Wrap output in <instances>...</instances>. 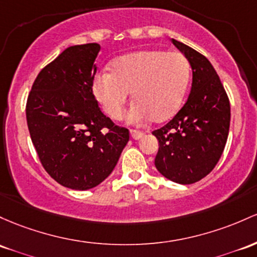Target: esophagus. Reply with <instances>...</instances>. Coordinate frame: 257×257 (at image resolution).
Instances as JSON below:
<instances>
[{"label": "esophagus", "instance_id": "34e87169", "mask_svg": "<svg viewBox=\"0 0 257 257\" xmlns=\"http://www.w3.org/2000/svg\"><path fill=\"white\" fill-rule=\"evenodd\" d=\"M131 137L133 138L134 140H139V139H142V138L144 137V133H143V132L134 131V129H132V131H131Z\"/></svg>", "mask_w": 257, "mask_h": 257}]
</instances>
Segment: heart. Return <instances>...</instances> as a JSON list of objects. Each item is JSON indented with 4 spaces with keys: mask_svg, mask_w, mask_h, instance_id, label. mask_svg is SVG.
I'll return each mask as SVG.
<instances>
[{
    "mask_svg": "<svg viewBox=\"0 0 257 257\" xmlns=\"http://www.w3.org/2000/svg\"><path fill=\"white\" fill-rule=\"evenodd\" d=\"M190 80V64L180 52L143 50L112 63V72L96 74L95 97L111 118H117L133 94L135 101L125 114L132 124L166 120L178 112Z\"/></svg>",
    "mask_w": 257,
    "mask_h": 257,
    "instance_id": "b5f03b06",
    "label": "heart"
}]
</instances>
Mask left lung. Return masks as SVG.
<instances>
[{"label":"left lung","instance_id":"obj_1","mask_svg":"<svg viewBox=\"0 0 257 257\" xmlns=\"http://www.w3.org/2000/svg\"><path fill=\"white\" fill-rule=\"evenodd\" d=\"M193 70L189 97L162 128L152 132L159 140L157 171L178 184H193L206 177L221 159L229 133L230 106L215 68L205 56L172 39Z\"/></svg>","mask_w":257,"mask_h":257}]
</instances>
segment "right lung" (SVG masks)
Wrapping results in <instances>:
<instances>
[{
	"mask_svg": "<svg viewBox=\"0 0 257 257\" xmlns=\"http://www.w3.org/2000/svg\"><path fill=\"white\" fill-rule=\"evenodd\" d=\"M98 44L66 49L39 73L27 102L32 142L47 173L63 187L87 190L114 170L129 131L101 112L92 94Z\"/></svg>",
	"mask_w": 257,
	"mask_h": 257,
	"instance_id": "right-lung-1",
	"label": "right lung"
}]
</instances>
